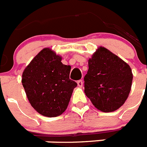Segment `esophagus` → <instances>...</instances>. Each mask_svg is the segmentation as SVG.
Returning a JSON list of instances; mask_svg holds the SVG:
<instances>
[{"instance_id":"34e87169","label":"esophagus","mask_w":147,"mask_h":147,"mask_svg":"<svg viewBox=\"0 0 147 147\" xmlns=\"http://www.w3.org/2000/svg\"><path fill=\"white\" fill-rule=\"evenodd\" d=\"M77 85H78V86L80 87V88H82V85H83L82 80H79V81L77 82Z\"/></svg>"}]
</instances>
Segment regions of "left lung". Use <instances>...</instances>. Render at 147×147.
Here are the masks:
<instances>
[{
    "instance_id": "8db88e82",
    "label": "left lung",
    "mask_w": 147,
    "mask_h": 147,
    "mask_svg": "<svg viewBox=\"0 0 147 147\" xmlns=\"http://www.w3.org/2000/svg\"><path fill=\"white\" fill-rule=\"evenodd\" d=\"M85 76V93L102 112H113L124 105L130 92V67L118 56L100 47L88 60Z\"/></svg>"
}]
</instances>
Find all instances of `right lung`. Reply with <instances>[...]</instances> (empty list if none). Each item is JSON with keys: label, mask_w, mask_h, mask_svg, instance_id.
Segmentation results:
<instances>
[{"label": "right lung", "mask_w": 147, "mask_h": 147, "mask_svg": "<svg viewBox=\"0 0 147 147\" xmlns=\"http://www.w3.org/2000/svg\"><path fill=\"white\" fill-rule=\"evenodd\" d=\"M61 59L51 49H42L22 76V84L31 105L47 117H56L65 112L77 86L69 78L71 66L62 64Z\"/></svg>", "instance_id": "1"}]
</instances>
